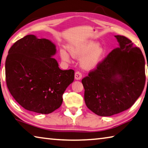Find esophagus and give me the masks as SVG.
I'll return each mask as SVG.
<instances>
[{"label":"esophagus","mask_w":148,"mask_h":148,"mask_svg":"<svg viewBox=\"0 0 148 148\" xmlns=\"http://www.w3.org/2000/svg\"><path fill=\"white\" fill-rule=\"evenodd\" d=\"M82 78V74L81 73V72L79 71H77L75 73V79L77 81H79V80H81Z\"/></svg>","instance_id":"34e87169"}]
</instances>
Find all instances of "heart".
<instances>
[{"label": "heart", "instance_id": "obj_1", "mask_svg": "<svg viewBox=\"0 0 148 148\" xmlns=\"http://www.w3.org/2000/svg\"><path fill=\"white\" fill-rule=\"evenodd\" d=\"M99 45V42L94 40L80 41L69 45L68 50L75 58L82 56L81 60L82 67L85 69L92 70L99 66L105 55V49ZM60 56L65 62L69 63L71 61V56L66 50L61 49Z\"/></svg>", "mask_w": 148, "mask_h": 148}]
</instances>
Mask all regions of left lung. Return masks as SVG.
<instances>
[{
    "label": "left lung",
    "mask_w": 148,
    "mask_h": 148,
    "mask_svg": "<svg viewBox=\"0 0 148 148\" xmlns=\"http://www.w3.org/2000/svg\"><path fill=\"white\" fill-rule=\"evenodd\" d=\"M114 37L119 47L82 80L85 103L100 116L127 110L141 95L146 82L145 60L140 49L125 36Z\"/></svg>",
    "instance_id": "obj_1"
}]
</instances>
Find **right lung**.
I'll return each instance as SVG.
<instances>
[{"label":"right lung","instance_id":"obj_1","mask_svg":"<svg viewBox=\"0 0 148 148\" xmlns=\"http://www.w3.org/2000/svg\"><path fill=\"white\" fill-rule=\"evenodd\" d=\"M56 45L51 40L27 35L10 49L5 63L8 88L26 110L53 112L60 107L62 95L74 81L73 69L62 70Z\"/></svg>","mask_w":148,"mask_h":148}]
</instances>
